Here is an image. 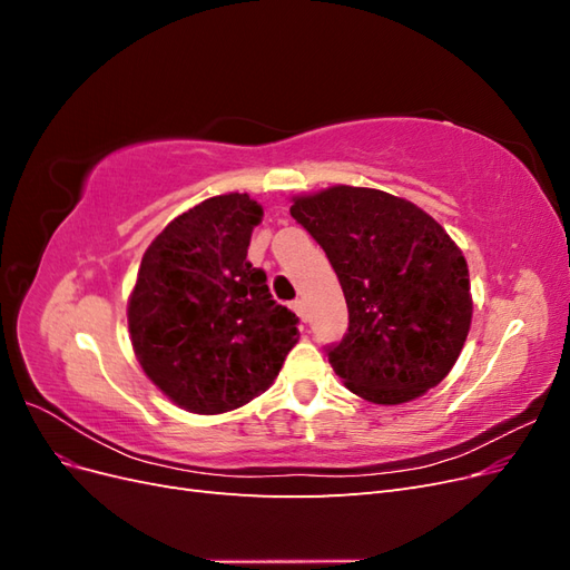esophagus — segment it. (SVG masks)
<instances>
[{
  "mask_svg": "<svg viewBox=\"0 0 570 570\" xmlns=\"http://www.w3.org/2000/svg\"><path fill=\"white\" fill-rule=\"evenodd\" d=\"M292 308H295V314H297L302 321H306V304H304L302 299H295V302H292Z\"/></svg>",
  "mask_w": 570,
  "mask_h": 570,
  "instance_id": "1",
  "label": "esophagus"
}]
</instances>
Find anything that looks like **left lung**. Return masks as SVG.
<instances>
[{"label":"left lung","instance_id":"left-lung-1","mask_svg":"<svg viewBox=\"0 0 570 570\" xmlns=\"http://www.w3.org/2000/svg\"><path fill=\"white\" fill-rule=\"evenodd\" d=\"M289 214L331 258L350 327L327 361L350 392L416 400L452 371L471 331L469 264L440 223L383 189L333 185Z\"/></svg>","mask_w":570,"mask_h":570}]
</instances>
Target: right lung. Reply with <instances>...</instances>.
<instances>
[{
  "label": "right lung",
  "instance_id": "add662e5",
  "mask_svg": "<svg viewBox=\"0 0 570 570\" xmlns=\"http://www.w3.org/2000/svg\"><path fill=\"white\" fill-rule=\"evenodd\" d=\"M264 209L247 193L204 199L151 239L128 299V331L149 381L180 409L214 416L278 377L299 318L247 262Z\"/></svg>",
  "mask_w": 570,
  "mask_h": 570
}]
</instances>
